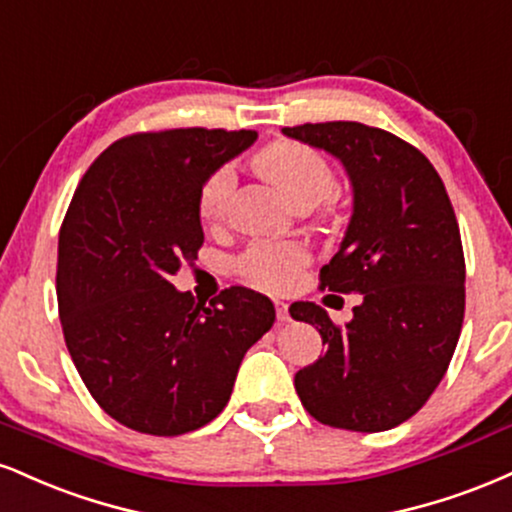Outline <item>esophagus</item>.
Instances as JSON below:
<instances>
[{"label": "esophagus", "instance_id": "34e87169", "mask_svg": "<svg viewBox=\"0 0 512 512\" xmlns=\"http://www.w3.org/2000/svg\"><path fill=\"white\" fill-rule=\"evenodd\" d=\"M275 314H278V321L287 323L290 321V306H287L285 302H275Z\"/></svg>", "mask_w": 512, "mask_h": 512}]
</instances>
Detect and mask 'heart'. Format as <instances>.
Here are the masks:
<instances>
[{
  "mask_svg": "<svg viewBox=\"0 0 512 512\" xmlns=\"http://www.w3.org/2000/svg\"><path fill=\"white\" fill-rule=\"evenodd\" d=\"M256 167L294 206H316L335 191L333 167L326 155L299 141H275L258 153ZM234 189V172L218 167L198 191V215L203 222L225 218ZM306 263V251L294 244H254L239 258V270L254 285L280 290Z\"/></svg>",
  "mask_w": 512,
  "mask_h": 512,
  "instance_id": "1",
  "label": "heart"
}]
</instances>
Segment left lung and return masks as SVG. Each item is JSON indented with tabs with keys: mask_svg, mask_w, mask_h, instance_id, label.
<instances>
[{
	"mask_svg": "<svg viewBox=\"0 0 512 512\" xmlns=\"http://www.w3.org/2000/svg\"><path fill=\"white\" fill-rule=\"evenodd\" d=\"M282 134L335 155L350 174L352 218L321 287L362 294L345 326L314 302L290 306L326 345L294 388L321 424L393 429L446 376L465 318V254L446 186L424 153L376 126L323 122Z\"/></svg>",
	"mask_w": 512,
	"mask_h": 512,
	"instance_id": "8db88e82",
	"label": "left lung"
}]
</instances>
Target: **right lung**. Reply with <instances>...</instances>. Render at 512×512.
Returning <instances> with one entry per match:
<instances>
[{
    "label": "right lung",
    "instance_id": "obj_1",
    "mask_svg": "<svg viewBox=\"0 0 512 512\" xmlns=\"http://www.w3.org/2000/svg\"><path fill=\"white\" fill-rule=\"evenodd\" d=\"M256 131L131 134L100 155L71 198L57 256L66 347L95 402L129 429L179 436L225 410L246 350L275 306L234 285L206 306L172 275L203 244L198 191Z\"/></svg>",
    "mask_w": 512,
    "mask_h": 512
}]
</instances>
